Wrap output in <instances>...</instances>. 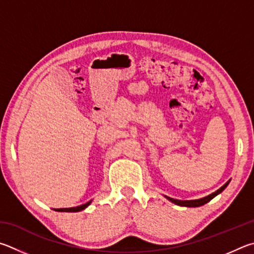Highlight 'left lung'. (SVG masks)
Segmentation results:
<instances>
[{"label":"left lung","instance_id":"left-lung-1","mask_svg":"<svg viewBox=\"0 0 254 254\" xmlns=\"http://www.w3.org/2000/svg\"><path fill=\"white\" fill-rule=\"evenodd\" d=\"M228 184H229V182H228V183H225L223 186H222L221 189L217 190L216 192L210 194V195H208V196H205V197H203V198H199V199H192V201H181V199H175V198H171V197H167V198L170 199L171 202L175 203V204H177V205H181V206H189V207L201 206V205H204V204H205V203L210 202L211 199L213 197H215L217 194H220L222 190H223L226 188V186H228Z\"/></svg>","mask_w":254,"mask_h":254}]
</instances>
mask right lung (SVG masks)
<instances>
[{
  "instance_id": "obj_1",
  "label": "right lung",
  "mask_w": 254,
  "mask_h": 254,
  "mask_svg": "<svg viewBox=\"0 0 254 254\" xmlns=\"http://www.w3.org/2000/svg\"><path fill=\"white\" fill-rule=\"evenodd\" d=\"M91 203V201H89L86 204H82V205H79L77 207H68V208H56V211L58 212H79V211H82L86 208L89 204Z\"/></svg>"
}]
</instances>
